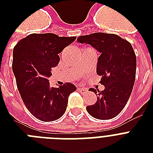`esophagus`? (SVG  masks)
Masks as SVG:
<instances>
[{"label": "esophagus", "instance_id": "esophagus-1", "mask_svg": "<svg viewBox=\"0 0 153 153\" xmlns=\"http://www.w3.org/2000/svg\"><path fill=\"white\" fill-rule=\"evenodd\" d=\"M78 91H79L80 93L84 94V93H86V92H87V89H86V88H79V89H78Z\"/></svg>", "mask_w": 153, "mask_h": 153}]
</instances>
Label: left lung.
Listing matches in <instances>:
<instances>
[{"label":"left lung","mask_w":153,"mask_h":153,"mask_svg":"<svg viewBox=\"0 0 153 153\" xmlns=\"http://www.w3.org/2000/svg\"><path fill=\"white\" fill-rule=\"evenodd\" d=\"M78 42L91 44L101 53L97 74L102 76L100 83L105 89L102 91L89 90L96 94L97 101L86 106V110L94 118H114L126 106L133 91L137 68L133 47L117 35L103 32L80 36Z\"/></svg>","instance_id":"8db88e82"}]
</instances>
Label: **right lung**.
Masks as SVG:
<instances>
[{
  "mask_svg": "<svg viewBox=\"0 0 153 153\" xmlns=\"http://www.w3.org/2000/svg\"><path fill=\"white\" fill-rule=\"evenodd\" d=\"M75 39L54 33H32L14 47L13 71L18 91L28 111L40 121L60 118L67 109L68 97L76 91L71 82L51 87L48 79L51 68L59 62V54Z\"/></svg>",
  "mask_w": 153,
  "mask_h": 153,
  "instance_id": "right-lung-1",
  "label": "right lung"
}]
</instances>
